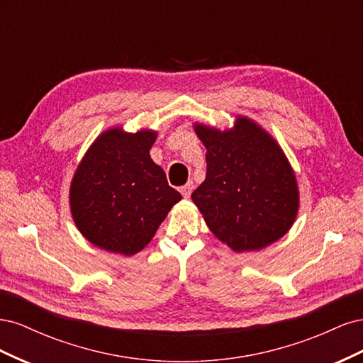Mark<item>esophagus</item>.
Here are the masks:
<instances>
[{
  "label": "esophagus",
  "instance_id": "1",
  "mask_svg": "<svg viewBox=\"0 0 363 363\" xmlns=\"http://www.w3.org/2000/svg\"><path fill=\"white\" fill-rule=\"evenodd\" d=\"M192 191H194V183L192 182H188V183H186L184 186H182V188H180V192H182V195L184 196V199H189Z\"/></svg>",
  "mask_w": 363,
  "mask_h": 363
}]
</instances>
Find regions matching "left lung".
I'll use <instances>...</instances> for the list:
<instances>
[{
	"mask_svg": "<svg viewBox=\"0 0 363 363\" xmlns=\"http://www.w3.org/2000/svg\"><path fill=\"white\" fill-rule=\"evenodd\" d=\"M195 133L207 150V172L192 201L211 232L238 252L286 235L298 212V188L277 142L244 116L233 130L195 124Z\"/></svg>",
	"mask_w": 363,
	"mask_h": 363,
	"instance_id": "8db88e82",
	"label": "left lung"
}]
</instances>
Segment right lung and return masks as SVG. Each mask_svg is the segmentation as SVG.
I'll return each mask as SVG.
<instances>
[{"mask_svg":"<svg viewBox=\"0 0 363 363\" xmlns=\"http://www.w3.org/2000/svg\"><path fill=\"white\" fill-rule=\"evenodd\" d=\"M156 131L107 130L87 150L71 183L77 228L106 251L131 256L144 248L182 200L150 157Z\"/></svg>","mask_w":363,"mask_h":363,"instance_id":"add662e5","label":"right lung"}]
</instances>
